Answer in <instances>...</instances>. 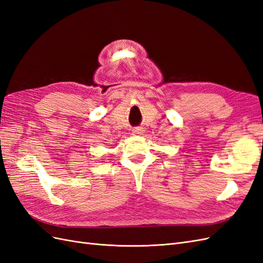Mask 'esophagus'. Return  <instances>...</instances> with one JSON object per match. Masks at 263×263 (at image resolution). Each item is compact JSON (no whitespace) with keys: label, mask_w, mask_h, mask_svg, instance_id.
<instances>
[{"label":"esophagus","mask_w":263,"mask_h":263,"mask_svg":"<svg viewBox=\"0 0 263 263\" xmlns=\"http://www.w3.org/2000/svg\"><path fill=\"white\" fill-rule=\"evenodd\" d=\"M141 133H142V128H141V127H136V128L133 129V134H135V135H139V134H141Z\"/></svg>","instance_id":"obj_1"}]
</instances>
